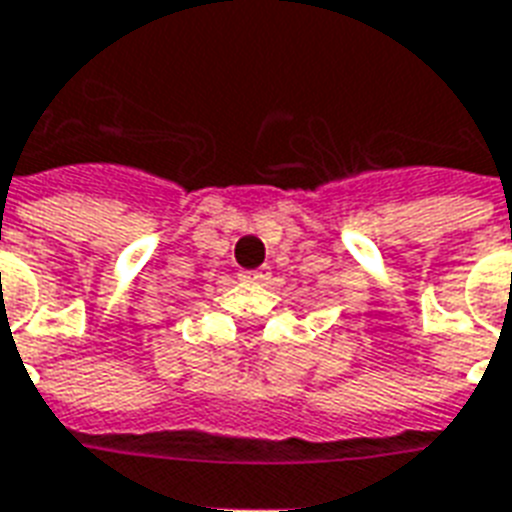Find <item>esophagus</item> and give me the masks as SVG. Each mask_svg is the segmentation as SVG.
Listing matches in <instances>:
<instances>
[{
    "instance_id": "34e87169",
    "label": "esophagus",
    "mask_w": 512,
    "mask_h": 512,
    "mask_svg": "<svg viewBox=\"0 0 512 512\" xmlns=\"http://www.w3.org/2000/svg\"><path fill=\"white\" fill-rule=\"evenodd\" d=\"M264 277H267V272H264V269H253V272H243V275H240V280H245V283H261Z\"/></svg>"
}]
</instances>
